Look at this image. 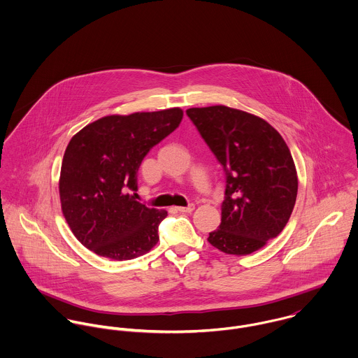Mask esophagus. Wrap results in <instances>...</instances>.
<instances>
[{
	"instance_id": "1",
	"label": "esophagus",
	"mask_w": 358,
	"mask_h": 358,
	"mask_svg": "<svg viewBox=\"0 0 358 358\" xmlns=\"http://www.w3.org/2000/svg\"><path fill=\"white\" fill-rule=\"evenodd\" d=\"M194 205H189V206H176V209L179 210V212H183V213H192L193 210H194Z\"/></svg>"
}]
</instances>
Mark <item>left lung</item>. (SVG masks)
Returning a JSON list of instances; mask_svg holds the SVG:
<instances>
[{
	"mask_svg": "<svg viewBox=\"0 0 358 358\" xmlns=\"http://www.w3.org/2000/svg\"><path fill=\"white\" fill-rule=\"evenodd\" d=\"M226 173L222 222L208 243L227 255H250L288 223L298 194L291 152L267 121L223 104L186 110Z\"/></svg>",
	"mask_w": 358,
	"mask_h": 358,
	"instance_id": "8db88e82",
	"label": "left lung"
}]
</instances>
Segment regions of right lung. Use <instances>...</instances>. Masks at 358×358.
I'll use <instances>...</instances> for the list:
<instances>
[{"instance_id": "add662e5", "label": "right lung", "mask_w": 358, "mask_h": 358, "mask_svg": "<svg viewBox=\"0 0 358 358\" xmlns=\"http://www.w3.org/2000/svg\"><path fill=\"white\" fill-rule=\"evenodd\" d=\"M183 118L180 107L106 115L69 142L62 159L59 197L76 238L96 255L129 260L158 243L165 209L135 200L136 172L150 149Z\"/></svg>"}]
</instances>
